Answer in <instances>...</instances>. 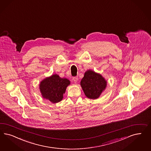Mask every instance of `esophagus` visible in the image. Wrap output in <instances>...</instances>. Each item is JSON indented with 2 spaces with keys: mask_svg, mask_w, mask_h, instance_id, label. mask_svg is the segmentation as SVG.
<instances>
[{
  "mask_svg": "<svg viewBox=\"0 0 151 151\" xmlns=\"http://www.w3.org/2000/svg\"><path fill=\"white\" fill-rule=\"evenodd\" d=\"M73 82L74 83H76L77 81H78V77H73Z\"/></svg>",
  "mask_w": 151,
  "mask_h": 151,
  "instance_id": "obj_1",
  "label": "esophagus"
}]
</instances>
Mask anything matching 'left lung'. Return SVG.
<instances>
[{"label":"left lung","instance_id":"1","mask_svg":"<svg viewBox=\"0 0 151 151\" xmlns=\"http://www.w3.org/2000/svg\"><path fill=\"white\" fill-rule=\"evenodd\" d=\"M81 85L86 97L94 99L99 97L103 91L105 89L107 81L101 74L88 70L84 73Z\"/></svg>","mask_w":151,"mask_h":151}]
</instances>
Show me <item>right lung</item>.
Segmentation results:
<instances>
[{
  "label": "right lung",
  "mask_w": 151,
  "mask_h": 151,
  "mask_svg": "<svg viewBox=\"0 0 151 151\" xmlns=\"http://www.w3.org/2000/svg\"><path fill=\"white\" fill-rule=\"evenodd\" d=\"M69 84L70 81L68 79L60 78L58 75L54 74L40 82V91L43 98L55 103L62 100Z\"/></svg>",
  "instance_id": "add662e5"
}]
</instances>
